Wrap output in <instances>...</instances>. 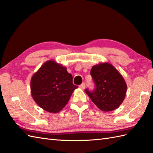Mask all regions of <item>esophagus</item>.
I'll list each match as a JSON object with an SVG mask.
<instances>
[{
    "label": "esophagus",
    "mask_w": 153,
    "mask_h": 153,
    "mask_svg": "<svg viewBox=\"0 0 153 153\" xmlns=\"http://www.w3.org/2000/svg\"><path fill=\"white\" fill-rule=\"evenodd\" d=\"M85 83H82V84H81V85H79V88L83 89V90L85 89Z\"/></svg>",
    "instance_id": "esophagus-1"
}]
</instances>
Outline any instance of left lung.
<instances>
[{
    "mask_svg": "<svg viewBox=\"0 0 153 153\" xmlns=\"http://www.w3.org/2000/svg\"><path fill=\"white\" fill-rule=\"evenodd\" d=\"M91 75L95 83V89L91 92L86 89L93 103L104 112L118 108L125 99L127 85L124 79L114 66L108 62L93 66Z\"/></svg>",
    "mask_w": 153,
    "mask_h": 153,
    "instance_id": "1",
    "label": "left lung"
}]
</instances>
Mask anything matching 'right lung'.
Wrapping results in <instances>:
<instances>
[{"mask_svg":"<svg viewBox=\"0 0 153 153\" xmlns=\"http://www.w3.org/2000/svg\"><path fill=\"white\" fill-rule=\"evenodd\" d=\"M66 68L56 61L45 62L32 76L31 93L35 102L45 111L57 113L69 101L77 86Z\"/></svg>","mask_w":153,"mask_h":153,"instance_id":"obj_1","label":"right lung"}]
</instances>
